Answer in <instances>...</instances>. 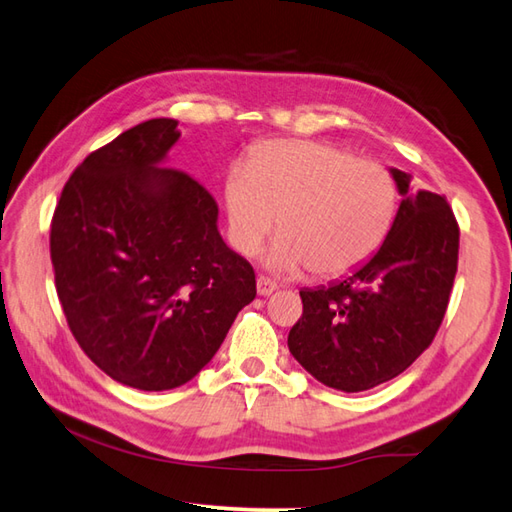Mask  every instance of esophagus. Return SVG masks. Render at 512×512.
Masks as SVG:
<instances>
[{"label": "esophagus", "mask_w": 512, "mask_h": 512, "mask_svg": "<svg viewBox=\"0 0 512 512\" xmlns=\"http://www.w3.org/2000/svg\"><path fill=\"white\" fill-rule=\"evenodd\" d=\"M277 290V284L273 279H268V277H257V295L259 297H268V295H273V292Z\"/></svg>", "instance_id": "obj_1"}]
</instances>
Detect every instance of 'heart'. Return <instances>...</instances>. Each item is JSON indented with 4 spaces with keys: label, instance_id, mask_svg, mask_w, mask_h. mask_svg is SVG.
Returning a JSON list of instances; mask_svg holds the SVG:
<instances>
[{
    "label": "heart",
    "instance_id": "obj_1",
    "mask_svg": "<svg viewBox=\"0 0 512 512\" xmlns=\"http://www.w3.org/2000/svg\"><path fill=\"white\" fill-rule=\"evenodd\" d=\"M231 244L259 253L279 217L281 235L266 255L279 275L310 268L341 277L363 266L391 231L398 189L389 169L358 160L341 147L310 140H277L257 149L224 180Z\"/></svg>",
    "mask_w": 512,
    "mask_h": 512
}]
</instances>
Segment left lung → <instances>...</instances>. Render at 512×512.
I'll use <instances>...</instances> for the list:
<instances>
[{"label": "left lung", "instance_id": "8db88e82", "mask_svg": "<svg viewBox=\"0 0 512 512\" xmlns=\"http://www.w3.org/2000/svg\"><path fill=\"white\" fill-rule=\"evenodd\" d=\"M389 173L402 200L385 242L347 277L299 290L303 314L288 334L299 365L347 394L387 383L427 350L458 270L460 228L447 200L413 189L407 171Z\"/></svg>", "mask_w": 512, "mask_h": 512}]
</instances>
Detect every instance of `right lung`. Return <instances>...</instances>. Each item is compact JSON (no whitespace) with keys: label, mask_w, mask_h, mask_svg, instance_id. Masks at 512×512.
Segmentation results:
<instances>
[{"label":"right lung","mask_w":512,"mask_h":512,"mask_svg":"<svg viewBox=\"0 0 512 512\" xmlns=\"http://www.w3.org/2000/svg\"><path fill=\"white\" fill-rule=\"evenodd\" d=\"M178 121L151 118L85 158L50 228L61 308L90 361L143 391L180 387L255 299L200 182L167 167Z\"/></svg>","instance_id":"right-lung-1"}]
</instances>
